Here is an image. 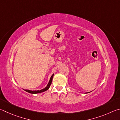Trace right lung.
<instances>
[{"instance_id":"1","label":"right lung","mask_w":120,"mask_h":120,"mask_svg":"<svg viewBox=\"0 0 120 120\" xmlns=\"http://www.w3.org/2000/svg\"><path fill=\"white\" fill-rule=\"evenodd\" d=\"M53 75H54V74H53L52 75V76L51 77L49 82L48 85L46 86V87H45V88H44L43 89H41V90H33V91H32V90H27V89H24V90H25L26 92H27L28 93H31V94H37V93H40L45 92V91L47 90L49 88L50 85H51V84L52 82V78H53Z\"/></svg>"}]
</instances>
